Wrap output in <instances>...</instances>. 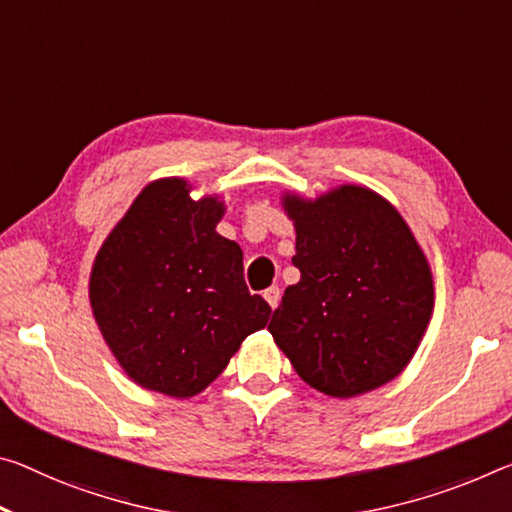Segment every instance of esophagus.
Wrapping results in <instances>:
<instances>
[{"label": "esophagus", "instance_id": "esophagus-1", "mask_svg": "<svg viewBox=\"0 0 512 512\" xmlns=\"http://www.w3.org/2000/svg\"><path fill=\"white\" fill-rule=\"evenodd\" d=\"M264 298H266V303H269L273 310L275 307H278V303H280V289L278 287H269L264 291Z\"/></svg>", "mask_w": 512, "mask_h": 512}]
</instances>
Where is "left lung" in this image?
I'll list each match as a JSON object with an SVG mask.
<instances>
[{
	"label": "left lung",
	"mask_w": 512,
	"mask_h": 512,
	"mask_svg": "<svg viewBox=\"0 0 512 512\" xmlns=\"http://www.w3.org/2000/svg\"><path fill=\"white\" fill-rule=\"evenodd\" d=\"M298 285L269 330L307 385L348 399L399 376L433 312V275L408 223L364 186L282 200Z\"/></svg>",
	"instance_id": "1"
}]
</instances>
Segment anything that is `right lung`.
Segmentation results:
<instances>
[{"label": "right lung", "instance_id": "1", "mask_svg": "<svg viewBox=\"0 0 512 512\" xmlns=\"http://www.w3.org/2000/svg\"><path fill=\"white\" fill-rule=\"evenodd\" d=\"M166 177L145 186L95 257L91 307L136 385L175 399L221 376L271 307L243 280L239 243L221 237L218 198Z\"/></svg>", "mask_w": 512, "mask_h": 512}]
</instances>
